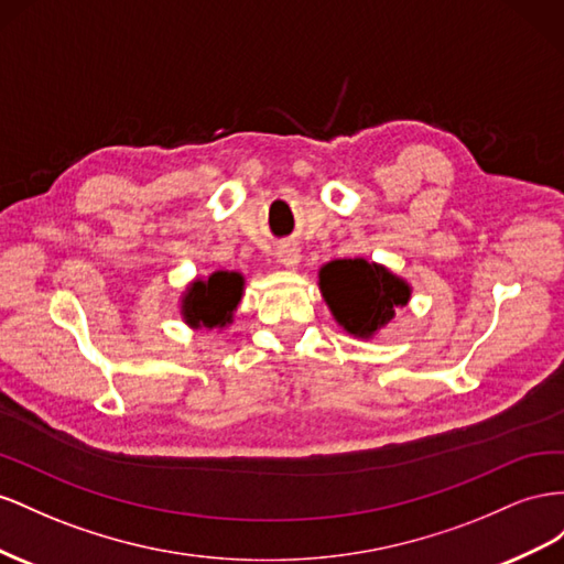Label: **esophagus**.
Instances as JSON below:
<instances>
[{"instance_id":"1","label":"esophagus","mask_w":564,"mask_h":564,"mask_svg":"<svg viewBox=\"0 0 564 564\" xmlns=\"http://www.w3.org/2000/svg\"><path fill=\"white\" fill-rule=\"evenodd\" d=\"M276 257H279V262H281L283 267L295 269L297 262H300V250H297L295 246H291V243H285V246H281V248L276 250Z\"/></svg>"}]
</instances>
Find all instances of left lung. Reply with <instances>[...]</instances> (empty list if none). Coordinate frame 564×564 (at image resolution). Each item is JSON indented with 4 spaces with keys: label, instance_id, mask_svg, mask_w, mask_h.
<instances>
[{
    "label": "left lung",
    "instance_id": "8db88e82",
    "mask_svg": "<svg viewBox=\"0 0 564 564\" xmlns=\"http://www.w3.org/2000/svg\"><path fill=\"white\" fill-rule=\"evenodd\" d=\"M318 288L337 324L354 337H373L394 312L406 307L411 285L382 264L354 260H333L321 267Z\"/></svg>",
    "mask_w": 564,
    "mask_h": 564
}]
</instances>
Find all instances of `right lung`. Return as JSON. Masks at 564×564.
Returning <instances> with one entry per match:
<instances>
[{
	"instance_id": "obj_1",
	"label": "right lung",
	"mask_w": 564,
	"mask_h": 564,
	"mask_svg": "<svg viewBox=\"0 0 564 564\" xmlns=\"http://www.w3.org/2000/svg\"><path fill=\"white\" fill-rule=\"evenodd\" d=\"M246 279L238 271H215L205 281L188 283L182 295V316L191 328H224L243 295Z\"/></svg>"
}]
</instances>
